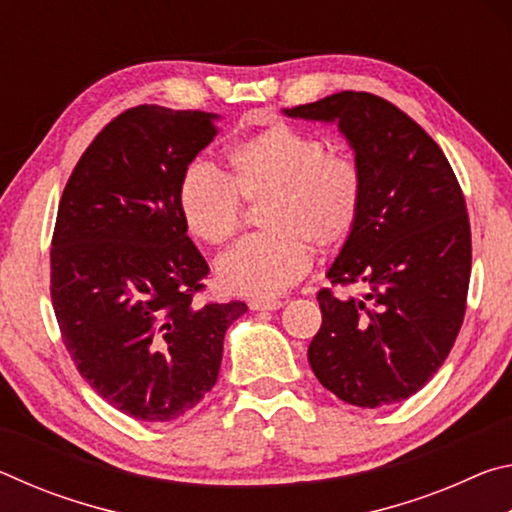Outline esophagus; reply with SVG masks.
<instances>
[{"instance_id":"34e87169","label":"esophagus","mask_w":512,"mask_h":512,"mask_svg":"<svg viewBox=\"0 0 512 512\" xmlns=\"http://www.w3.org/2000/svg\"><path fill=\"white\" fill-rule=\"evenodd\" d=\"M248 305L253 311H275V309H280L284 302L275 300V298H255V300H250Z\"/></svg>"}]
</instances>
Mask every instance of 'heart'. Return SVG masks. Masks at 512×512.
Listing matches in <instances>:
<instances>
[{
	"mask_svg": "<svg viewBox=\"0 0 512 512\" xmlns=\"http://www.w3.org/2000/svg\"><path fill=\"white\" fill-rule=\"evenodd\" d=\"M228 176L187 164L176 187L185 230L207 246L237 235L244 203H264L268 232L246 237L221 257L219 282L239 296H275L307 275L311 248L332 253L361 221L366 183L350 155L329 153L323 137L273 121L228 149Z\"/></svg>",
	"mask_w": 512,
	"mask_h": 512,
	"instance_id": "b5f03b06",
	"label": "heart"
}]
</instances>
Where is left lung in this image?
I'll return each instance as SVG.
<instances>
[{"label": "left lung", "mask_w": 512, "mask_h": 512, "mask_svg": "<svg viewBox=\"0 0 512 512\" xmlns=\"http://www.w3.org/2000/svg\"><path fill=\"white\" fill-rule=\"evenodd\" d=\"M284 112L339 121L366 183L361 221L327 273L332 287L366 293L318 291L311 370L348 404L404 402L443 366L465 318L472 232L463 189L431 135L377 94L336 92Z\"/></svg>", "instance_id": "8db88e82"}]
</instances>
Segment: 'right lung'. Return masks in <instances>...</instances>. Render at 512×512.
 Returning <instances> with one entry per match:
<instances>
[{"label": "right lung", "mask_w": 512, "mask_h": 512, "mask_svg": "<svg viewBox=\"0 0 512 512\" xmlns=\"http://www.w3.org/2000/svg\"><path fill=\"white\" fill-rule=\"evenodd\" d=\"M219 133L203 110L128 108L85 149L51 237V305L81 377L117 411L169 422L219 377L244 302H194L210 266L176 203L180 173Z\"/></svg>", "instance_id": "add662e5"}]
</instances>
